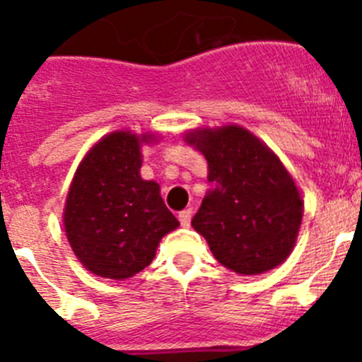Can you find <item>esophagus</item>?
<instances>
[{
	"instance_id": "esophagus-1",
	"label": "esophagus",
	"mask_w": 362,
	"mask_h": 362,
	"mask_svg": "<svg viewBox=\"0 0 362 362\" xmlns=\"http://www.w3.org/2000/svg\"><path fill=\"white\" fill-rule=\"evenodd\" d=\"M179 222H181V226H185V228L190 226V222H192L190 208H187V210H183V211H179Z\"/></svg>"
}]
</instances>
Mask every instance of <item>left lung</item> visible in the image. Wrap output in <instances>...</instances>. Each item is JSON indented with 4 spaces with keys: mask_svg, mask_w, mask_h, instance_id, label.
Listing matches in <instances>:
<instances>
[{
    "mask_svg": "<svg viewBox=\"0 0 362 362\" xmlns=\"http://www.w3.org/2000/svg\"><path fill=\"white\" fill-rule=\"evenodd\" d=\"M208 161L214 185L192 226L214 257L238 274H260L289 257L303 201L280 159L238 125L187 136Z\"/></svg>",
    "mask_w": 362,
    "mask_h": 362,
    "instance_id": "1",
    "label": "left lung"
}]
</instances>
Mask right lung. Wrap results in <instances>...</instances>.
<instances>
[{
	"label": "right lung",
	"mask_w": 362,
	"mask_h": 362,
	"mask_svg": "<svg viewBox=\"0 0 362 362\" xmlns=\"http://www.w3.org/2000/svg\"><path fill=\"white\" fill-rule=\"evenodd\" d=\"M118 131L89 151L69 187L64 228L69 246L91 273L125 280L152 262L161 237L179 226L159 185L140 177L144 141Z\"/></svg>",
	"instance_id": "1"
}]
</instances>
